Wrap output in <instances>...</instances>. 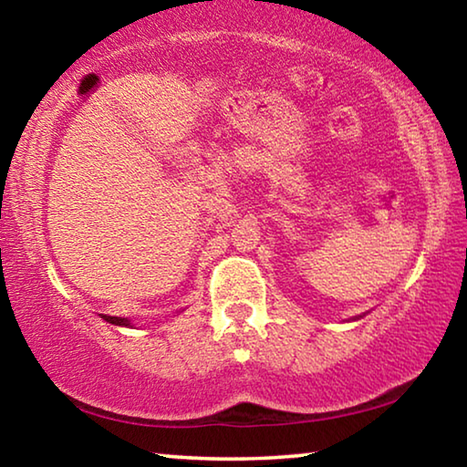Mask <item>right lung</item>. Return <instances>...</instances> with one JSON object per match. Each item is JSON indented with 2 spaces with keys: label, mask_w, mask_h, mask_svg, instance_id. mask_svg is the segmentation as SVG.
<instances>
[{
  "label": "right lung",
  "mask_w": 467,
  "mask_h": 467,
  "mask_svg": "<svg viewBox=\"0 0 467 467\" xmlns=\"http://www.w3.org/2000/svg\"><path fill=\"white\" fill-rule=\"evenodd\" d=\"M102 319L113 323V326H130L128 319H121V317H110V315H102Z\"/></svg>",
  "instance_id": "obj_1"
}]
</instances>
